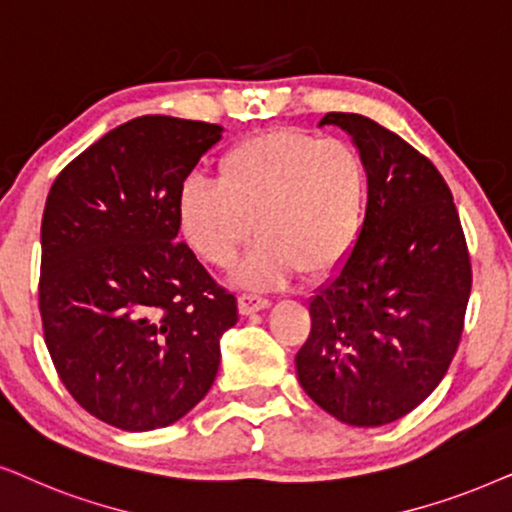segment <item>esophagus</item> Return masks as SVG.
Instances as JSON below:
<instances>
[{
    "label": "esophagus",
    "instance_id": "obj_1",
    "mask_svg": "<svg viewBox=\"0 0 512 512\" xmlns=\"http://www.w3.org/2000/svg\"><path fill=\"white\" fill-rule=\"evenodd\" d=\"M267 306H269V299L262 295H255V292H243V295L238 297V311H241L243 316H250V313L267 309Z\"/></svg>",
    "mask_w": 512,
    "mask_h": 512
}]
</instances>
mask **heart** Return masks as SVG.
Here are the masks:
<instances>
[{"label":"heart","mask_w":512,"mask_h":512,"mask_svg":"<svg viewBox=\"0 0 512 512\" xmlns=\"http://www.w3.org/2000/svg\"><path fill=\"white\" fill-rule=\"evenodd\" d=\"M367 203V168L339 138L316 140L276 128L231 145L215 163V182L192 177L177 192V229L199 260L229 269L252 236L260 243L241 267V283H281L292 271L320 278L356 245Z\"/></svg>","instance_id":"1"}]
</instances>
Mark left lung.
I'll return each instance as SVG.
<instances>
[{
  "label": "left lung",
  "instance_id": "1",
  "mask_svg": "<svg viewBox=\"0 0 512 512\" xmlns=\"http://www.w3.org/2000/svg\"><path fill=\"white\" fill-rule=\"evenodd\" d=\"M367 168V208L344 267L309 302L299 384L349 426H384L424 403L463 332L470 257L438 168L363 114L330 112Z\"/></svg>",
  "mask_w": 512,
  "mask_h": 512
}]
</instances>
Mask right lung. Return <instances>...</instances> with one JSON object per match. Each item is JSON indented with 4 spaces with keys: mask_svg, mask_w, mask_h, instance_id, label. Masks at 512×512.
<instances>
[{
    "mask_svg": "<svg viewBox=\"0 0 512 512\" xmlns=\"http://www.w3.org/2000/svg\"><path fill=\"white\" fill-rule=\"evenodd\" d=\"M220 138L206 121L131 119L67 163L46 199V346L72 398L121 431L199 405L238 320L236 297L177 241V192Z\"/></svg>",
    "mask_w": 512,
    "mask_h": 512,
    "instance_id": "right-lung-1",
    "label": "right lung"
}]
</instances>
